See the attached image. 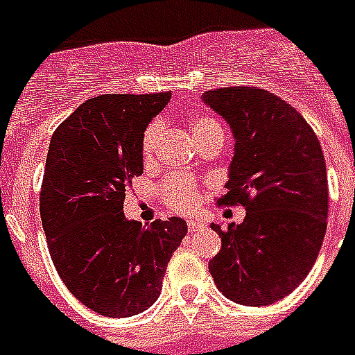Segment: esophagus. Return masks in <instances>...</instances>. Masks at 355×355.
<instances>
[{"label":"esophagus","instance_id":"1","mask_svg":"<svg viewBox=\"0 0 355 355\" xmlns=\"http://www.w3.org/2000/svg\"><path fill=\"white\" fill-rule=\"evenodd\" d=\"M206 225L202 221H199V219H188V230L189 234H197L200 232V230H205Z\"/></svg>","mask_w":355,"mask_h":355}]
</instances>
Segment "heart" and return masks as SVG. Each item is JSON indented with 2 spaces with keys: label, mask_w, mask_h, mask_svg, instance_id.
Returning <instances> with one entry per match:
<instances>
[{
  "label": "heart",
  "mask_w": 355,
  "mask_h": 355,
  "mask_svg": "<svg viewBox=\"0 0 355 355\" xmlns=\"http://www.w3.org/2000/svg\"><path fill=\"white\" fill-rule=\"evenodd\" d=\"M160 123L155 121L150 123L147 130H145L144 145H141L145 158L153 155L158 136H160ZM191 134H193L195 139H202L206 136H214V134H221L223 136V130L219 127V123L214 118L200 116V118H195L193 123H191ZM162 197L175 210H191L195 202H197V184L193 180H189V178L171 177L162 189Z\"/></svg>",
  "instance_id": "obj_1"
}]
</instances>
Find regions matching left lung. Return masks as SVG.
I'll list each match as a JSON object with an SVG mask.
<instances>
[{
  "instance_id": "1",
  "label": "left lung",
  "mask_w": 355,
  "mask_h": 355,
  "mask_svg": "<svg viewBox=\"0 0 355 355\" xmlns=\"http://www.w3.org/2000/svg\"><path fill=\"white\" fill-rule=\"evenodd\" d=\"M232 130L228 191L219 205H243L239 225L211 223L221 250L208 269L217 289L243 306H269L308 276L328 217V177L313 128L295 108L261 88L202 94Z\"/></svg>"
}]
</instances>
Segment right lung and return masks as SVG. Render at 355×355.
<instances>
[{
    "mask_svg": "<svg viewBox=\"0 0 355 355\" xmlns=\"http://www.w3.org/2000/svg\"><path fill=\"white\" fill-rule=\"evenodd\" d=\"M171 94H107L83 103L55 130L40 217L58 276L86 308L132 317L156 302L171 254L188 234L180 217L150 227L123 214L144 173V132Z\"/></svg>",
    "mask_w": 355,
    "mask_h": 355,
    "instance_id": "right-lung-1",
    "label": "right lung"
}]
</instances>
